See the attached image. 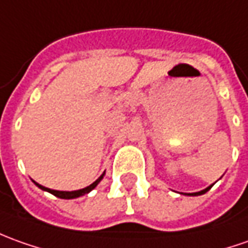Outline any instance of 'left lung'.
Returning <instances> with one entry per match:
<instances>
[{"label": "left lung", "instance_id": "8db88e82", "mask_svg": "<svg viewBox=\"0 0 248 248\" xmlns=\"http://www.w3.org/2000/svg\"><path fill=\"white\" fill-rule=\"evenodd\" d=\"M212 186H213V185H210L209 187H206L205 190H201V191H198V193H188V194H186V195H202V194H205L206 191H209V190L212 188Z\"/></svg>", "mask_w": 248, "mask_h": 248}]
</instances>
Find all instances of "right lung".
<instances>
[{
    "label": "right lung",
    "mask_w": 248,
    "mask_h": 248,
    "mask_svg": "<svg viewBox=\"0 0 248 248\" xmlns=\"http://www.w3.org/2000/svg\"><path fill=\"white\" fill-rule=\"evenodd\" d=\"M103 176H104V172H103L102 175H100V178H99V179H96L92 185H89V186H87V187H84V188H80V190H75V191H58V190H51V188L45 187V186H42V185L36 183V182H35V185H36L39 188H42V190L48 191V193H51V194L55 195V197H58V198H63V200H73V198H78V197H81V195L84 194H88L89 191H92V190L99 185V182L102 181Z\"/></svg>",
    "instance_id": "1"
}]
</instances>
